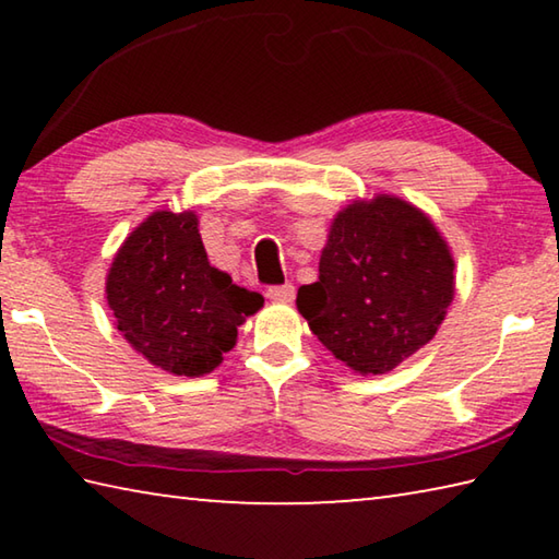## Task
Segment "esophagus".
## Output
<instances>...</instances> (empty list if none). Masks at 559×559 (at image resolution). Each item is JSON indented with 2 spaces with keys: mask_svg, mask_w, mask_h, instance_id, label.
Masks as SVG:
<instances>
[{
  "mask_svg": "<svg viewBox=\"0 0 559 559\" xmlns=\"http://www.w3.org/2000/svg\"><path fill=\"white\" fill-rule=\"evenodd\" d=\"M266 296L276 302H290L293 298H296V288H293L290 283H283V286H271L266 290Z\"/></svg>",
  "mask_w": 559,
  "mask_h": 559,
  "instance_id": "1",
  "label": "esophagus"
}]
</instances>
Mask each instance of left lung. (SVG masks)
<instances>
[{"instance_id": "left-lung-1", "label": "left lung", "mask_w": 559, "mask_h": 559, "mask_svg": "<svg viewBox=\"0 0 559 559\" xmlns=\"http://www.w3.org/2000/svg\"><path fill=\"white\" fill-rule=\"evenodd\" d=\"M453 257L437 226L392 194L347 204L330 224L320 276L298 313L359 374H384L437 335L453 300Z\"/></svg>"}]
</instances>
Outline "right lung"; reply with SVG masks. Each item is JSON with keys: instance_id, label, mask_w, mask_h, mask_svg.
<instances>
[{"instance_id": "obj_1", "label": "right lung", "mask_w": 559, "mask_h": 559, "mask_svg": "<svg viewBox=\"0 0 559 559\" xmlns=\"http://www.w3.org/2000/svg\"><path fill=\"white\" fill-rule=\"evenodd\" d=\"M106 298L122 337L159 370L202 377L263 306L206 259L194 212H155L116 253Z\"/></svg>"}]
</instances>
